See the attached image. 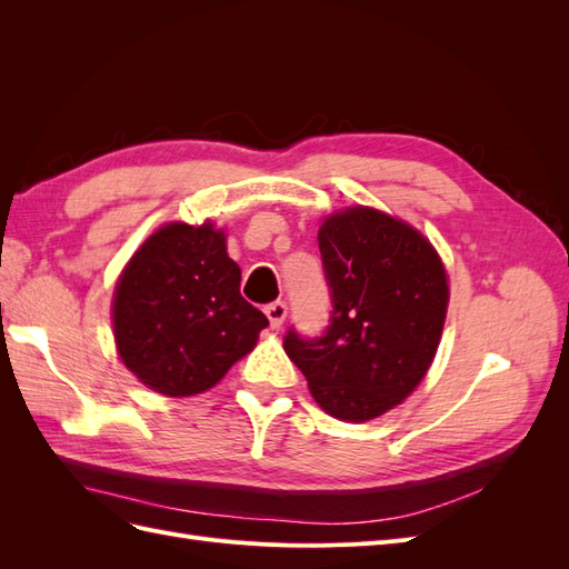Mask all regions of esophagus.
I'll use <instances>...</instances> for the list:
<instances>
[{"mask_svg":"<svg viewBox=\"0 0 569 569\" xmlns=\"http://www.w3.org/2000/svg\"><path fill=\"white\" fill-rule=\"evenodd\" d=\"M266 316L270 320V327L272 330H278V327H282L284 318H287V303L284 301H272L266 306Z\"/></svg>","mask_w":569,"mask_h":569,"instance_id":"esophagus-1","label":"esophagus"}]
</instances>
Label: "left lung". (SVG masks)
<instances>
[{
	"instance_id": "1",
	"label": "left lung",
	"mask_w": 569,
	"mask_h": 569,
	"mask_svg": "<svg viewBox=\"0 0 569 569\" xmlns=\"http://www.w3.org/2000/svg\"><path fill=\"white\" fill-rule=\"evenodd\" d=\"M318 247L330 325L316 339L291 327L284 351L325 412L366 422L399 406L432 366L449 280L416 228L368 206L325 218Z\"/></svg>"
}]
</instances>
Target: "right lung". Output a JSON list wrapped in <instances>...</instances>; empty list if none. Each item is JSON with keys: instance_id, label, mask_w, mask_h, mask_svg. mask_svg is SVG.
Wrapping results in <instances>:
<instances>
[{"instance_id": "right-lung-1", "label": "right lung", "mask_w": 569, "mask_h": 569, "mask_svg": "<svg viewBox=\"0 0 569 569\" xmlns=\"http://www.w3.org/2000/svg\"><path fill=\"white\" fill-rule=\"evenodd\" d=\"M242 270L211 222H168L134 251L113 291L118 356L166 396L218 385L268 318L239 295Z\"/></svg>"}]
</instances>
